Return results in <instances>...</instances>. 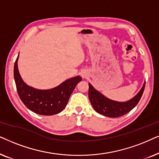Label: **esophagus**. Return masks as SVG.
<instances>
[{
    "label": "esophagus",
    "instance_id": "34e87169",
    "mask_svg": "<svg viewBox=\"0 0 159 159\" xmlns=\"http://www.w3.org/2000/svg\"><path fill=\"white\" fill-rule=\"evenodd\" d=\"M81 76H82V78H86V74L85 73H81Z\"/></svg>",
    "mask_w": 159,
    "mask_h": 159
}]
</instances>
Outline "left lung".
I'll use <instances>...</instances> for the list:
<instances>
[{
    "mask_svg": "<svg viewBox=\"0 0 159 159\" xmlns=\"http://www.w3.org/2000/svg\"><path fill=\"white\" fill-rule=\"evenodd\" d=\"M145 86V82L140 91L132 99L121 102L107 98L89 84V97L92 107L97 113L111 118L119 117L129 113L136 106L143 95Z\"/></svg>",
    "mask_w": 159,
    "mask_h": 159,
    "instance_id": "left-lung-1",
    "label": "left lung"
}]
</instances>
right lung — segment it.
Masks as SVG:
<instances>
[{"mask_svg": "<svg viewBox=\"0 0 159 159\" xmlns=\"http://www.w3.org/2000/svg\"><path fill=\"white\" fill-rule=\"evenodd\" d=\"M18 57L19 55L14 63V76L18 94L25 106L34 113L43 116L55 115L62 111L74 89L82 80L81 76L69 78L51 89H37L23 81L19 73Z\"/></svg>", "mask_w": 159, "mask_h": 159, "instance_id": "add662e5", "label": "right lung"}]
</instances>
